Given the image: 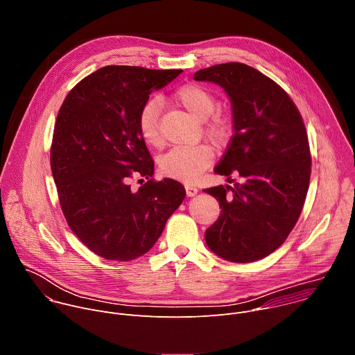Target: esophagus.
<instances>
[{"mask_svg":"<svg viewBox=\"0 0 355 355\" xmlns=\"http://www.w3.org/2000/svg\"><path fill=\"white\" fill-rule=\"evenodd\" d=\"M185 191L188 196H195L198 193V189L193 185H185Z\"/></svg>","mask_w":355,"mask_h":355,"instance_id":"obj_1","label":"esophagus"}]
</instances>
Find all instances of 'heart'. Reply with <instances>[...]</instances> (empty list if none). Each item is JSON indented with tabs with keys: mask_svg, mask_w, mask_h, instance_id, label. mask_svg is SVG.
I'll list each match as a JSON object with an SVG mask.
<instances>
[{
	"mask_svg": "<svg viewBox=\"0 0 355 355\" xmlns=\"http://www.w3.org/2000/svg\"><path fill=\"white\" fill-rule=\"evenodd\" d=\"M174 99L185 108V111L196 121H207L216 108L215 96L204 87L187 84L180 87ZM160 111L162 104L157 98H151L140 108L137 114V130L143 141L148 146L162 144L160 132ZM209 137L220 141L227 135V126L219 118L212 119L207 125ZM212 162V151L207 146H178L171 148L160 160V170L173 178L192 182Z\"/></svg>",
	"mask_w": 355,
	"mask_h": 355,
	"instance_id": "obj_1",
	"label": "heart"
}]
</instances>
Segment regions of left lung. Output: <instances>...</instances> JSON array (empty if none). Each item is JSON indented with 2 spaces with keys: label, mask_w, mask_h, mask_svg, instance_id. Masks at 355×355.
<instances>
[{
  "label": "left lung",
  "mask_w": 355,
  "mask_h": 355,
  "mask_svg": "<svg viewBox=\"0 0 355 355\" xmlns=\"http://www.w3.org/2000/svg\"><path fill=\"white\" fill-rule=\"evenodd\" d=\"M193 80L218 84L230 99L234 133L215 173L239 180L205 189L222 208L207 244L223 260L257 261L285 241L305 204L312 164L305 123L289 95L247 64H215Z\"/></svg>",
  "instance_id": "1"
}]
</instances>
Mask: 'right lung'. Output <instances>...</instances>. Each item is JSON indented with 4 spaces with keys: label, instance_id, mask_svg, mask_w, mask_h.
Returning <instances> with one entry per match:
<instances>
[{
    "label": "right lung",
    "instance_id": "obj_1",
    "mask_svg": "<svg viewBox=\"0 0 355 355\" xmlns=\"http://www.w3.org/2000/svg\"><path fill=\"white\" fill-rule=\"evenodd\" d=\"M181 71L107 66L83 78L59 111L50 166L62 211L99 257L130 261L146 254L185 198L178 181L150 180L155 163L137 130L148 95ZM133 173L149 180L137 191L128 185Z\"/></svg>",
    "mask_w": 355,
    "mask_h": 355
}]
</instances>
